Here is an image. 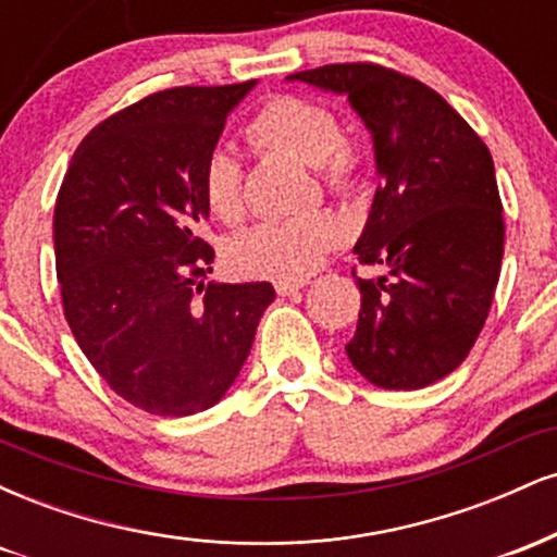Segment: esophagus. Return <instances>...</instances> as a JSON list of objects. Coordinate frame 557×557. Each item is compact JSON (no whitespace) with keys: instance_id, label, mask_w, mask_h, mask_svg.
Returning a JSON list of instances; mask_svg holds the SVG:
<instances>
[{"instance_id":"34e87169","label":"esophagus","mask_w":557,"mask_h":557,"mask_svg":"<svg viewBox=\"0 0 557 557\" xmlns=\"http://www.w3.org/2000/svg\"><path fill=\"white\" fill-rule=\"evenodd\" d=\"M304 285H306L304 280H280V283L274 287H277L280 296H293V293H298Z\"/></svg>"}]
</instances>
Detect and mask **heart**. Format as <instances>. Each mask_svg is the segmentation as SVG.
Here are the masks:
<instances>
[{
  "label": "heart",
  "mask_w": 557,
  "mask_h": 557,
  "mask_svg": "<svg viewBox=\"0 0 557 557\" xmlns=\"http://www.w3.org/2000/svg\"><path fill=\"white\" fill-rule=\"evenodd\" d=\"M246 136L257 146L283 149L300 162L314 164L330 188L345 190L356 181V159L345 146L341 120L317 101L277 96L253 114ZM201 196L216 220H240L243 168L230 146H214L203 159ZM343 240L345 225L327 212L261 222L235 238L230 261L248 277L304 280L317 272Z\"/></svg>",
  "instance_id": "heart-1"
}]
</instances>
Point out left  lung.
<instances>
[{"label":"left lung","instance_id":"left-lung-1","mask_svg":"<svg viewBox=\"0 0 557 557\" xmlns=\"http://www.w3.org/2000/svg\"><path fill=\"white\" fill-rule=\"evenodd\" d=\"M348 104L372 133L376 188L354 253L387 277L361 280L345 345L361 376L419 389L469 356L503 264V203L484 140L424 83L354 62L287 75Z\"/></svg>","mask_w":557,"mask_h":557}]
</instances>
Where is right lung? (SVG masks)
Wrapping results in <instances>:
<instances>
[{
    "label": "right lung",
    "instance_id": "right-lung-1",
    "mask_svg": "<svg viewBox=\"0 0 557 557\" xmlns=\"http://www.w3.org/2000/svg\"><path fill=\"white\" fill-rule=\"evenodd\" d=\"M257 81L170 88L96 125L54 207L70 330L120 398L190 417L225 398L248 359L270 283H209L214 251L201 164Z\"/></svg>",
    "mask_w": 557,
    "mask_h": 557
}]
</instances>
